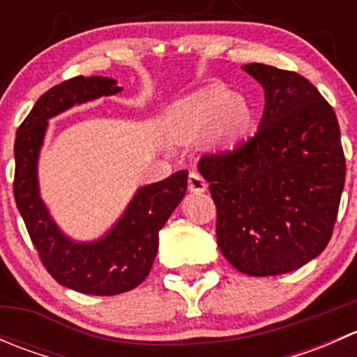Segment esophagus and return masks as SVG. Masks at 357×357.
<instances>
[{
  "label": "esophagus",
  "instance_id": "obj_1",
  "mask_svg": "<svg viewBox=\"0 0 357 357\" xmlns=\"http://www.w3.org/2000/svg\"><path fill=\"white\" fill-rule=\"evenodd\" d=\"M188 190L192 193H204L207 190V181L199 174V172H190L188 176Z\"/></svg>",
  "mask_w": 357,
  "mask_h": 357
}]
</instances>
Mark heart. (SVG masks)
<instances>
[{"label":"heart","mask_w":357,"mask_h":357,"mask_svg":"<svg viewBox=\"0 0 357 357\" xmlns=\"http://www.w3.org/2000/svg\"><path fill=\"white\" fill-rule=\"evenodd\" d=\"M252 121L247 100L215 84L176 103L167 115V129L178 139H195L205 132L208 149L226 150L247 135Z\"/></svg>","instance_id":"heart-1"}]
</instances>
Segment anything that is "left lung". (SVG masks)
<instances>
[{"label": "left lung", "mask_w": 357, "mask_h": 357, "mask_svg": "<svg viewBox=\"0 0 357 357\" xmlns=\"http://www.w3.org/2000/svg\"><path fill=\"white\" fill-rule=\"evenodd\" d=\"M264 89L257 132L199 171L218 211V245L250 276L290 273L328 245L345 183L337 115L297 72L242 67Z\"/></svg>", "instance_id": "left-lung-1"}]
</instances>
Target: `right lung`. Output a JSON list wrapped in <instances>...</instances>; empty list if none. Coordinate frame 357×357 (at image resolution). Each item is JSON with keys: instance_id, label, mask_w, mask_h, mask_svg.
<instances>
[{"instance_id": "1", "label": "right lung", "mask_w": 357, "mask_h": 357, "mask_svg": "<svg viewBox=\"0 0 357 357\" xmlns=\"http://www.w3.org/2000/svg\"><path fill=\"white\" fill-rule=\"evenodd\" d=\"M112 77H72L53 86L32 107L15 138L13 195L29 236L50 275L81 294L117 295L145 282L158 250V231L183 200L188 171L138 188L124 214L93 242H75L59 228L39 195L38 160L48 121L74 105L121 93Z\"/></svg>"}]
</instances>
